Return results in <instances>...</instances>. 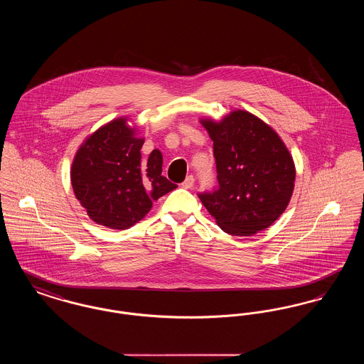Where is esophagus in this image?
Segmentation results:
<instances>
[{
	"label": "esophagus",
	"mask_w": 364,
	"mask_h": 364,
	"mask_svg": "<svg viewBox=\"0 0 364 364\" xmlns=\"http://www.w3.org/2000/svg\"><path fill=\"white\" fill-rule=\"evenodd\" d=\"M193 183H195L193 176H188V177L181 183V187H183V188H186V190H190V188L193 187Z\"/></svg>",
	"instance_id": "1"
}]
</instances>
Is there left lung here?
<instances>
[{
    "mask_svg": "<svg viewBox=\"0 0 364 364\" xmlns=\"http://www.w3.org/2000/svg\"><path fill=\"white\" fill-rule=\"evenodd\" d=\"M202 124L213 140L218 186L199 192V199L229 235L264 230L294 192L296 172L288 149L267 124L244 110Z\"/></svg>",
    "mask_w": 364,
    "mask_h": 364,
    "instance_id": "8db88e82",
    "label": "left lung"
}]
</instances>
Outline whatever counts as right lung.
Masks as SVG:
<instances>
[{
  "label": "right lung",
  "mask_w": 364,
  "mask_h": 364,
  "mask_svg": "<svg viewBox=\"0 0 364 364\" xmlns=\"http://www.w3.org/2000/svg\"><path fill=\"white\" fill-rule=\"evenodd\" d=\"M143 139L124 119L109 122L82 144L72 164L76 199L100 225L127 229L139 223L165 193L177 186L162 176V154L153 150L141 161Z\"/></svg>",
  "instance_id": "obj_1"
}]
</instances>
